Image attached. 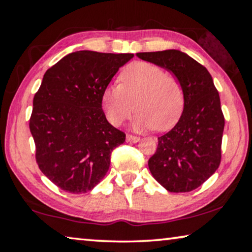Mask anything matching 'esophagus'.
<instances>
[{
	"label": "esophagus",
	"instance_id": "34e87169",
	"mask_svg": "<svg viewBox=\"0 0 252 252\" xmlns=\"http://www.w3.org/2000/svg\"><path fill=\"white\" fill-rule=\"evenodd\" d=\"M126 141L128 143H136V142H139V141H140V137L130 135V134H127V135H126Z\"/></svg>",
	"mask_w": 252,
	"mask_h": 252
}]
</instances>
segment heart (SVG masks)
I'll list each match as a JSON object with an SVG mask.
<instances>
[{
    "mask_svg": "<svg viewBox=\"0 0 252 252\" xmlns=\"http://www.w3.org/2000/svg\"><path fill=\"white\" fill-rule=\"evenodd\" d=\"M120 85L103 91L102 108L112 126L119 127L132 116L135 130H167L178 123L185 106L181 82L164 68L148 62L129 64L119 75Z\"/></svg>",
    "mask_w": 252,
    "mask_h": 252,
    "instance_id": "1",
    "label": "heart"
}]
</instances>
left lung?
<instances>
[{"label":"left lung","mask_w":252,"mask_h":252,"mask_svg":"<svg viewBox=\"0 0 252 252\" xmlns=\"http://www.w3.org/2000/svg\"><path fill=\"white\" fill-rule=\"evenodd\" d=\"M141 60L165 68L181 82L182 115L173 128L158 137L148 161L153 177L170 192L199 187L219 167L225 119L219 93L206 68L180 50L137 53Z\"/></svg>","instance_id":"8db88e82"}]
</instances>
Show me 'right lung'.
Wrapping results in <instances>:
<instances>
[{"instance_id":"right-lung-1","label":"right lung","mask_w":252,"mask_h":252,"mask_svg":"<svg viewBox=\"0 0 252 252\" xmlns=\"http://www.w3.org/2000/svg\"><path fill=\"white\" fill-rule=\"evenodd\" d=\"M133 54L81 50L66 55L43 75L33 98L30 129L41 172L62 190H92L110 167L126 135L102 110V94Z\"/></svg>"}]
</instances>
